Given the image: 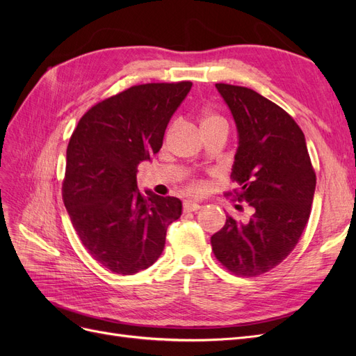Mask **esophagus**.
<instances>
[{"mask_svg": "<svg viewBox=\"0 0 356 356\" xmlns=\"http://www.w3.org/2000/svg\"><path fill=\"white\" fill-rule=\"evenodd\" d=\"M202 207L197 203V202H191V200H187L184 202V211L186 212H195L197 209H200Z\"/></svg>", "mask_w": 356, "mask_h": 356, "instance_id": "34e87169", "label": "esophagus"}]
</instances>
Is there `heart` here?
I'll return each mask as SVG.
<instances>
[{
    "label": "heart",
    "mask_w": 356,
    "mask_h": 356,
    "mask_svg": "<svg viewBox=\"0 0 356 356\" xmlns=\"http://www.w3.org/2000/svg\"><path fill=\"white\" fill-rule=\"evenodd\" d=\"M217 124H227V123H225L222 115L213 113V111H208V113L203 114L202 120H200L202 129L209 127V126H217ZM188 188H190L191 193H196V195H199V193H202L204 190V184L202 181H193Z\"/></svg>",
    "instance_id": "b5f03b06"
}]
</instances>
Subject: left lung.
Returning <instances> with one entry per match:
<instances>
[{
	"label": "left lung",
	"mask_w": 356,
	"mask_h": 356,
	"mask_svg": "<svg viewBox=\"0 0 356 356\" xmlns=\"http://www.w3.org/2000/svg\"><path fill=\"white\" fill-rule=\"evenodd\" d=\"M215 88L239 134L232 169L239 188L233 195L250 204L252 215L245 222L227 215L211 245L229 272L254 277L281 264L298 243L309 221L316 175L305 134L285 110L242 86L217 83Z\"/></svg>",
	"instance_id": "8db88e82"
}]
</instances>
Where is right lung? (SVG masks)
I'll list each match as a JSON object with an SVG mask.
<instances>
[{
	"label": "right lung",
	"instance_id": "right-lung-1",
	"mask_svg": "<svg viewBox=\"0 0 356 356\" xmlns=\"http://www.w3.org/2000/svg\"><path fill=\"white\" fill-rule=\"evenodd\" d=\"M191 86H132L93 105L71 135L63 203L83 246L113 273L134 275L152 266L169 224L181 217L179 199L138 191L136 168L159 153Z\"/></svg>",
	"mask_w": 356,
	"mask_h": 356
}]
</instances>
